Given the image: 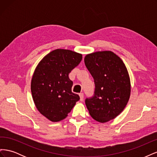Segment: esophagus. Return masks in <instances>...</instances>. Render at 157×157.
I'll return each mask as SVG.
<instances>
[{
	"mask_svg": "<svg viewBox=\"0 0 157 157\" xmlns=\"http://www.w3.org/2000/svg\"><path fill=\"white\" fill-rule=\"evenodd\" d=\"M79 96H80V101H83L84 99V94L83 93H80L79 94Z\"/></svg>",
	"mask_w": 157,
	"mask_h": 157,
	"instance_id": "34e87169",
	"label": "esophagus"
}]
</instances>
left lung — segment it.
<instances>
[{"mask_svg": "<svg viewBox=\"0 0 157 157\" xmlns=\"http://www.w3.org/2000/svg\"><path fill=\"white\" fill-rule=\"evenodd\" d=\"M84 63L95 84L94 96L85 100L90 116L102 123L114 119L130 96V80L124 63L111 51L87 54Z\"/></svg>", "mask_w": 157, "mask_h": 157, "instance_id": "left-lung-1", "label": "left lung"}]
</instances>
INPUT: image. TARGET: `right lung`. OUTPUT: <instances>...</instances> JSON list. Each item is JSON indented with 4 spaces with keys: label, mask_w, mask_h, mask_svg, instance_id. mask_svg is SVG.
I'll use <instances>...</instances> for the list:
<instances>
[{
    "label": "right lung",
    "mask_w": 157,
    "mask_h": 157,
    "mask_svg": "<svg viewBox=\"0 0 157 157\" xmlns=\"http://www.w3.org/2000/svg\"><path fill=\"white\" fill-rule=\"evenodd\" d=\"M82 59L81 54L56 49L36 66L31 84L33 99L38 111L52 122L65 118L80 99L71 91L73 82L69 74Z\"/></svg>",
    "instance_id": "right-lung-1"
}]
</instances>
